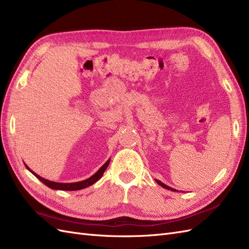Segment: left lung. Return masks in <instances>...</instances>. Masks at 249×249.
I'll return each instance as SVG.
<instances>
[{
  "mask_svg": "<svg viewBox=\"0 0 249 249\" xmlns=\"http://www.w3.org/2000/svg\"><path fill=\"white\" fill-rule=\"evenodd\" d=\"M156 182L158 183V185H160L161 187L165 188V189H167V190H171V191H177V192H178V190L173 189V188H171V187H169V186H167V185H165L164 183H162V182H161V180H158V179H156Z\"/></svg>",
  "mask_w": 249,
  "mask_h": 249,
  "instance_id": "obj_1",
  "label": "left lung"
}]
</instances>
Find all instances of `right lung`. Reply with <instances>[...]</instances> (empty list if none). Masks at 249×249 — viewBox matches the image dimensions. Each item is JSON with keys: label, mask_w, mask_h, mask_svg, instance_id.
Returning a JSON list of instances; mask_svg holds the SVG:
<instances>
[{"label": "right lung", "mask_w": 249, "mask_h": 249, "mask_svg": "<svg viewBox=\"0 0 249 249\" xmlns=\"http://www.w3.org/2000/svg\"><path fill=\"white\" fill-rule=\"evenodd\" d=\"M109 163H110V159H109L106 163H105V164L103 165V166L94 173L93 176H91L89 178H86V179H84V180H81V182H77V183H57V182H52V180H49V179H47V178H41L40 176L37 175V173H35L33 170L30 169V168L28 167V165H26V164H25V165H26L27 169H28L30 172H32L33 175L40 180V182H42L44 185L48 186L49 188H51V189H54V190H64V191H76V190L84 189V188H87V187H89V186L93 185L95 182H97V180H99V179L103 177L105 170H106L107 167H108Z\"/></svg>", "instance_id": "right-lung-1"}]
</instances>
